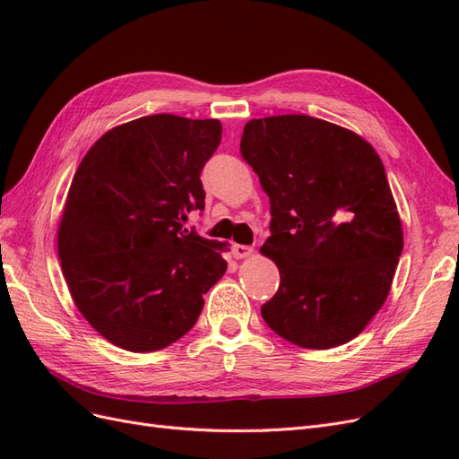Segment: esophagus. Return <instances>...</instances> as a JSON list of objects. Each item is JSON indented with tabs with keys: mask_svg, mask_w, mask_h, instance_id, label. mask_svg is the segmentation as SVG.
<instances>
[{
	"mask_svg": "<svg viewBox=\"0 0 459 459\" xmlns=\"http://www.w3.org/2000/svg\"><path fill=\"white\" fill-rule=\"evenodd\" d=\"M231 255H233V258H238V260H241V258H248V256H253L255 255V248L253 247H247V245H231Z\"/></svg>",
	"mask_w": 459,
	"mask_h": 459,
	"instance_id": "34e87169",
	"label": "esophagus"
}]
</instances>
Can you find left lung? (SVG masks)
Listing matches in <instances>:
<instances>
[{"label": "left lung", "instance_id": "1", "mask_svg": "<svg viewBox=\"0 0 459 459\" xmlns=\"http://www.w3.org/2000/svg\"><path fill=\"white\" fill-rule=\"evenodd\" d=\"M241 155L270 197L260 253L281 277L264 322L302 349L352 341L385 304L404 247L379 155L362 135L307 115L248 120Z\"/></svg>", "mask_w": 459, "mask_h": 459}]
</instances>
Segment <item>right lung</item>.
Masks as SVG:
<instances>
[{"label": "right lung", "instance_id": "obj_1", "mask_svg": "<svg viewBox=\"0 0 459 459\" xmlns=\"http://www.w3.org/2000/svg\"><path fill=\"white\" fill-rule=\"evenodd\" d=\"M216 118L151 115L105 132L82 159L57 248L80 314L108 342L155 352L195 325L228 270V243L186 230L203 211L201 170L220 145Z\"/></svg>", "mask_w": 459, "mask_h": 459}]
</instances>
